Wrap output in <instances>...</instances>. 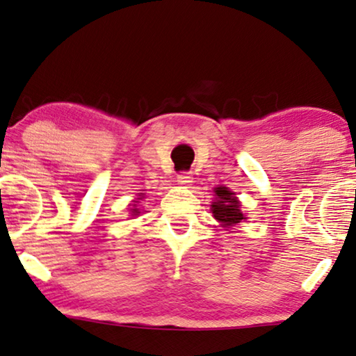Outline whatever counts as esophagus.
<instances>
[{
    "mask_svg": "<svg viewBox=\"0 0 356 356\" xmlns=\"http://www.w3.org/2000/svg\"><path fill=\"white\" fill-rule=\"evenodd\" d=\"M193 182V177L192 174L190 172H180L177 176V184L179 185H184V187H187V185H190Z\"/></svg>",
    "mask_w": 356,
    "mask_h": 356,
    "instance_id": "obj_1",
    "label": "esophagus"
}]
</instances>
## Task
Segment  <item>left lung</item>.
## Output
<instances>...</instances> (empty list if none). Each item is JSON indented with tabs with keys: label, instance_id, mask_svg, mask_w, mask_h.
<instances>
[{
	"label": "left lung",
	"instance_id": "obj_1",
	"mask_svg": "<svg viewBox=\"0 0 356 356\" xmlns=\"http://www.w3.org/2000/svg\"><path fill=\"white\" fill-rule=\"evenodd\" d=\"M213 192L214 197H216L211 204L213 216L218 222H221L222 227H226V230L247 219L243 216L242 209H240V203L235 198L234 192H230L227 187H222V185L214 188Z\"/></svg>",
	"mask_w": 356,
	"mask_h": 356
}]
</instances>
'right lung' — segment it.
<instances>
[{
  "label": "right lung",
  "instance_id": "obj_1",
  "mask_svg": "<svg viewBox=\"0 0 356 356\" xmlns=\"http://www.w3.org/2000/svg\"><path fill=\"white\" fill-rule=\"evenodd\" d=\"M142 195H143V193H140V197H142ZM138 200H140V198H138ZM134 207H135V204H134ZM130 213H132L134 216H137V214L140 213V209H138V208H134V209H130Z\"/></svg>",
  "mask_w": 356,
  "mask_h": 356
}]
</instances>
